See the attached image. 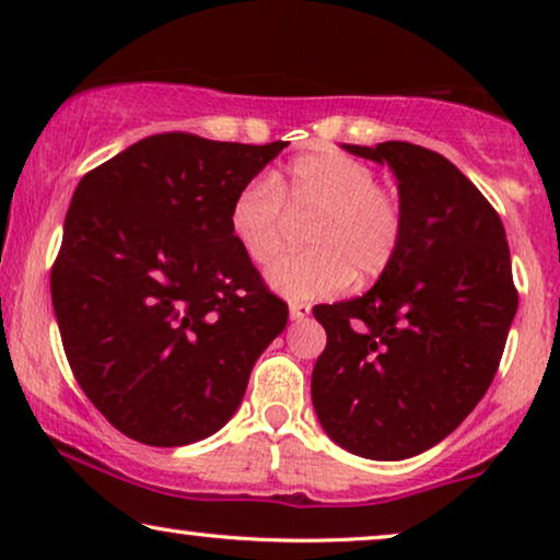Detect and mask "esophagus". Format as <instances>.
Segmentation results:
<instances>
[{
  "mask_svg": "<svg viewBox=\"0 0 560 560\" xmlns=\"http://www.w3.org/2000/svg\"><path fill=\"white\" fill-rule=\"evenodd\" d=\"M311 313L308 303H290V318L293 320H303Z\"/></svg>",
  "mask_w": 560,
  "mask_h": 560,
  "instance_id": "1",
  "label": "esophagus"
}]
</instances>
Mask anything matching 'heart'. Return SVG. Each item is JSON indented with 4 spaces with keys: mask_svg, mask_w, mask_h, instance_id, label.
Here are the masks:
<instances>
[{
    "mask_svg": "<svg viewBox=\"0 0 560 560\" xmlns=\"http://www.w3.org/2000/svg\"><path fill=\"white\" fill-rule=\"evenodd\" d=\"M293 219H308L311 249L272 267L267 280L290 301H320L354 280L389 270L405 240V209L362 160L320 148L298 155L278 178L255 175L229 206V232L255 265L285 247Z\"/></svg>",
    "mask_w": 560,
    "mask_h": 560,
    "instance_id": "1",
    "label": "heart"
}]
</instances>
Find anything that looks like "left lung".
Returning <instances> with one entry per match:
<instances>
[{"instance_id":"left-lung-1","label":"left lung","mask_w":560,"mask_h":560,"mask_svg":"<svg viewBox=\"0 0 560 560\" xmlns=\"http://www.w3.org/2000/svg\"><path fill=\"white\" fill-rule=\"evenodd\" d=\"M347 150L393 167L405 240L372 290L313 308L326 349L311 397L341 448L397 462L435 446L477 408L517 290L500 213L451 160L410 142Z\"/></svg>"}]
</instances>
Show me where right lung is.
<instances>
[{"label":"right lung","mask_w":560,"mask_h":560,"mask_svg":"<svg viewBox=\"0 0 560 560\" xmlns=\"http://www.w3.org/2000/svg\"><path fill=\"white\" fill-rule=\"evenodd\" d=\"M288 142L144 137L83 175L50 295L73 377L148 446H186L240 408L288 303L229 232L236 190Z\"/></svg>","instance_id":"right-lung-1"}]
</instances>
